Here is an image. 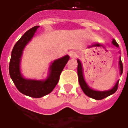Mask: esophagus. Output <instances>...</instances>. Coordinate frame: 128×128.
I'll return each mask as SVG.
<instances>
[{"mask_svg":"<svg viewBox=\"0 0 128 128\" xmlns=\"http://www.w3.org/2000/svg\"><path fill=\"white\" fill-rule=\"evenodd\" d=\"M69 56H70V57L72 58V59H74V58L76 57V54L74 52H69Z\"/></svg>","mask_w":128,"mask_h":128,"instance_id":"esophagus-1","label":"esophagus"}]
</instances>
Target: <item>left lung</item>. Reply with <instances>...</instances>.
<instances>
[{"label":"left lung","instance_id":"left-lung-1","mask_svg":"<svg viewBox=\"0 0 128 128\" xmlns=\"http://www.w3.org/2000/svg\"><path fill=\"white\" fill-rule=\"evenodd\" d=\"M112 43L116 46V47H118V45L117 42L114 39ZM78 81L79 84L80 86L81 89L82 90L83 92L86 94L87 96L91 97L92 99L97 100H103L104 98L110 96L112 94L115 93L116 92V90H118V82L119 80L117 81V82L116 83L115 86L110 90H107V91H103V92H100V91H95L93 90L90 89L89 87L88 86V85L86 84V82L84 80L83 78V76H82V66H81V63L78 60ZM119 65H120V74H122V70H123V66H122V63L121 62V59L120 58V61H119Z\"/></svg>","mask_w":128,"mask_h":128}]
</instances>
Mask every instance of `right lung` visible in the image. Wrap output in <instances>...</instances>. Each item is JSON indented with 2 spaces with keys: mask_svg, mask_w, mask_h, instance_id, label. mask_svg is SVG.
Masks as SVG:
<instances>
[{
  "mask_svg": "<svg viewBox=\"0 0 128 128\" xmlns=\"http://www.w3.org/2000/svg\"><path fill=\"white\" fill-rule=\"evenodd\" d=\"M38 27V26H36L28 30L16 42L12 51L9 64L10 76L17 90L21 93L34 98L42 97L52 91L59 82L62 71L69 60V57L66 55L54 61L50 66L49 77L44 81L26 80L22 76L20 63L22 51Z\"/></svg>",
  "mask_w": 128,
  "mask_h": 128,
  "instance_id": "add662e5",
  "label": "right lung"
}]
</instances>
